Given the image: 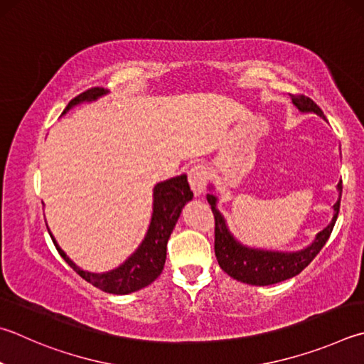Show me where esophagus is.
I'll return each instance as SVG.
<instances>
[{"label": "esophagus", "instance_id": "1", "mask_svg": "<svg viewBox=\"0 0 364 364\" xmlns=\"http://www.w3.org/2000/svg\"><path fill=\"white\" fill-rule=\"evenodd\" d=\"M210 176H211L210 168L207 167V165L197 164L189 170V184H191V189L194 191V194L199 196L203 193L210 181Z\"/></svg>", "mask_w": 364, "mask_h": 364}]
</instances>
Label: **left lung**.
<instances>
[{"label":"left lung","instance_id":"left-lung-1","mask_svg":"<svg viewBox=\"0 0 364 364\" xmlns=\"http://www.w3.org/2000/svg\"><path fill=\"white\" fill-rule=\"evenodd\" d=\"M291 95V100L299 111L306 113H316L321 117H325L323 111L320 109L312 98L306 95ZM339 189V200L334 203V216L333 221L328 224L321 232L316 235V239L310 247L306 250L296 251V253H279V251H264V250H253L247 248L237 243L232 235L226 228L224 218L220 211L216 210V197L207 194V200L213 211L215 216V255L220 267L232 279L239 280L248 285L266 287L274 285L283 280L291 279V277L302 272L314 257L320 253V250L325 247L329 235L333 232V228L338 220L339 207H341V196H342V181L338 184Z\"/></svg>","mask_w":364,"mask_h":364}]
</instances>
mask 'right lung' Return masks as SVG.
Masks as SVG:
<instances>
[{
  "label": "right lung",
  "instance_id": "obj_1",
  "mask_svg": "<svg viewBox=\"0 0 364 364\" xmlns=\"http://www.w3.org/2000/svg\"><path fill=\"white\" fill-rule=\"evenodd\" d=\"M107 94L103 87H92L73 98L65 108L63 114L81 102H92L100 95ZM193 199V191L189 188L186 175L171 178L164 183H159L154 188V207L153 218L148 229V234L141 242V245L132 255L122 266L111 270L107 274H90L79 269L70 257L63 253V250L57 245V242L50 234L58 253L68 262V266L76 270L85 282L111 294H129L138 291L153 283L161 275L165 257H167V242L173 230L175 224L180 218L184 203Z\"/></svg>",
  "mask_w": 364,
  "mask_h": 364
}]
</instances>
